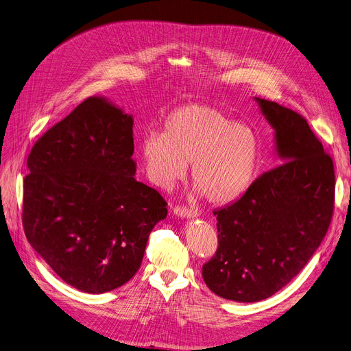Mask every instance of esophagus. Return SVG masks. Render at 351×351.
Listing matches in <instances>:
<instances>
[{
    "instance_id": "obj_1",
    "label": "esophagus",
    "mask_w": 351,
    "mask_h": 351,
    "mask_svg": "<svg viewBox=\"0 0 351 351\" xmlns=\"http://www.w3.org/2000/svg\"><path fill=\"white\" fill-rule=\"evenodd\" d=\"M173 213L179 217H183V219H192V217H196L197 216V212L195 209H191V208H185V206H176L173 209Z\"/></svg>"
}]
</instances>
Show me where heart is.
<instances>
[{"label": "heart", "mask_w": 351, "mask_h": 351, "mask_svg": "<svg viewBox=\"0 0 351 351\" xmlns=\"http://www.w3.org/2000/svg\"><path fill=\"white\" fill-rule=\"evenodd\" d=\"M139 154L147 179L168 191L191 176L212 204H228L252 185L261 158L256 134L247 125L232 122L219 109L191 104L165 118L163 132L149 131L139 139Z\"/></svg>", "instance_id": "1"}]
</instances>
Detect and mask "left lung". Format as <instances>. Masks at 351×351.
Here are the masks:
<instances>
[{
    "instance_id": "left-lung-1",
    "label": "left lung",
    "mask_w": 351,
    "mask_h": 351,
    "mask_svg": "<svg viewBox=\"0 0 351 351\" xmlns=\"http://www.w3.org/2000/svg\"><path fill=\"white\" fill-rule=\"evenodd\" d=\"M274 129L280 165L245 195L213 212L217 250L202 267L217 296L253 303L285 287L320 246L335 209V166L307 121L279 104L254 98Z\"/></svg>"
}]
</instances>
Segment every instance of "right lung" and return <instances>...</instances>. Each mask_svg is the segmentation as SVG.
Returning <instances> with one entry per match:
<instances>
[{
    "instance_id": "obj_1",
    "label": "right lung",
    "mask_w": 351,
    "mask_h": 351,
    "mask_svg": "<svg viewBox=\"0 0 351 351\" xmlns=\"http://www.w3.org/2000/svg\"><path fill=\"white\" fill-rule=\"evenodd\" d=\"M134 118L90 97L36 141L27 160L23 225L29 245L81 291L121 287L141 267L166 202L135 178Z\"/></svg>"
}]
</instances>
